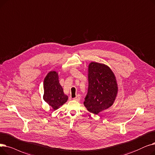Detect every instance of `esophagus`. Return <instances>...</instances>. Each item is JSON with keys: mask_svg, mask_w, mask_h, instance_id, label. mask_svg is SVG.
<instances>
[{"mask_svg": "<svg viewBox=\"0 0 155 155\" xmlns=\"http://www.w3.org/2000/svg\"><path fill=\"white\" fill-rule=\"evenodd\" d=\"M80 99H81V97H80V95H78L76 98H73V100H74L77 101H79L80 100Z\"/></svg>", "mask_w": 155, "mask_h": 155, "instance_id": "34e87169", "label": "esophagus"}]
</instances>
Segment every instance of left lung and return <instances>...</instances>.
<instances>
[{"mask_svg":"<svg viewBox=\"0 0 155 155\" xmlns=\"http://www.w3.org/2000/svg\"><path fill=\"white\" fill-rule=\"evenodd\" d=\"M88 91L84 105L90 112L98 115L111 107L118 93V84L108 65L91 62L87 69Z\"/></svg>","mask_w":155,"mask_h":155,"instance_id":"8db88e82","label":"left lung"}]
</instances>
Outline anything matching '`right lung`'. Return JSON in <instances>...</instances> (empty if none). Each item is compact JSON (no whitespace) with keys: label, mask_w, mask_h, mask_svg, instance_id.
<instances>
[{"label":"right lung","mask_w":155,"mask_h":155,"mask_svg":"<svg viewBox=\"0 0 155 155\" xmlns=\"http://www.w3.org/2000/svg\"><path fill=\"white\" fill-rule=\"evenodd\" d=\"M43 100L56 110L68 101V97L64 94L63 88L59 83L58 72L50 71L43 81Z\"/></svg>","instance_id":"add662e5"}]
</instances>
